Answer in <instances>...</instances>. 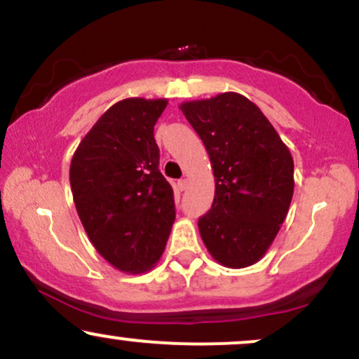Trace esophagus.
<instances>
[{
	"instance_id": "obj_1",
	"label": "esophagus",
	"mask_w": 359,
	"mask_h": 359,
	"mask_svg": "<svg viewBox=\"0 0 359 359\" xmlns=\"http://www.w3.org/2000/svg\"><path fill=\"white\" fill-rule=\"evenodd\" d=\"M177 185H179V189H180V191H185V189L189 187V180H187V179H182V180H179V182H177Z\"/></svg>"
}]
</instances>
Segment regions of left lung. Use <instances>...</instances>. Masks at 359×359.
Listing matches in <instances>:
<instances>
[{
    "label": "left lung",
    "instance_id": "obj_1",
    "mask_svg": "<svg viewBox=\"0 0 359 359\" xmlns=\"http://www.w3.org/2000/svg\"><path fill=\"white\" fill-rule=\"evenodd\" d=\"M212 165L214 201L199 219L211 257L228 269L259 262L294 196V158L262 109L238 93L179 106Z\"/></svg>",
    "mask_w": 359,
    "mask_h": 359
}]
</instances>
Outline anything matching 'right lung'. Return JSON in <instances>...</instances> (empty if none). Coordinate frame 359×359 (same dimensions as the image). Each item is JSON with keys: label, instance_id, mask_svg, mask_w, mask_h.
<instances>
[{"label": "right lung", "instance_id": "right-lung-1", "mask_svg": "<svg viewBox=\"0 0 359 359\" xmlns=\"http://www.w3.org/2000/svg\"><path fill=\"white\" fill-rule=\"evenodd\" d=\"M167 100L118 101L81 140L69 179L82 226L97 253L125 273H145L165 250L174 191L158 170L154 126Z\"/></svg>", "mask_w": 359, "mask_h": 359}]
</instances>
